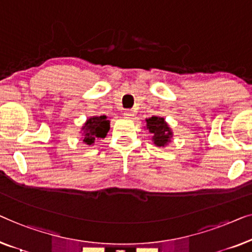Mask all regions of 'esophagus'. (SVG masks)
Masks as SVG:
<instances>
[{"label":"esophagus","instance_id":"1","mask_svg":"<svg viewBox=\"0 0 252 252\" xmlns=\"http://www.w3.org/2000/svg\"><path fill=\"white\" fill-rule=\"evenodd\" d=\"M133 115H134L133 114V111H131V109H127V111L125 112V116H126V118H127V119H131Z\"/></svg>","mask_w":252,"mask_h":252}]
</instances>
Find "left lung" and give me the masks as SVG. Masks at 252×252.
Listing matches in <instances>:
<instances>
[{
    "label": "left lung",
    "mask_w": 252,
    "mask_h": 252,
    "mask_svg": "<svg viewBox=\"0 0 252 252\" xmlns=\"http://www.w3.org/2000/svg\"><path fill=\"white\" fill-rule=\"evenodd\" d=\"M146 127L153 134L152 140L158 147H164L170 143L172 137V131L170 129L165 120L160 116H152L146 119Z\"/></svg>",
    "instance_id": "1"
}]
</instances>
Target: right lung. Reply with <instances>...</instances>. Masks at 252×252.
Masks as SVG:
<instances>
[{"label": "right lung", "instance_id": "1", "mask_svg": "<svg viewBox=\"0 0 252 252\" xmlns=\"http://www.w3.org/2000/svg\"><path fill=\"white\" fill-rule=\"evenodd\" d=\"M109 130V120L106 115L92 116L87 120L82 126L83 141L87 145H92L95 139L105 138Z\"/></svg>", "mask_w": 252, "mask_h": 252}]
</instances>
